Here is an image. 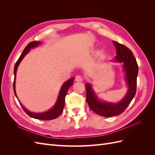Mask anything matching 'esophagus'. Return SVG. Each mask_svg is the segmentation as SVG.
Returning a JSON list of instances; mask_svg holds the SVG:
<instances>
[{
    "label": "esophagus",
    "instance_id": "esophagus-1",
    "mask_svg": "<svg viewBox=\"0 0 155 155\" xmlns=\"http://www.w3.org/2000/svg\"><path fill=\"white\" fill-rule=\"evenodd\" d=\"M75 80L78 82H81L83 81V78L81 76H77L76 77V79H75Z\"/></svg>",
    "mask_w": 155,
    "mask_h": 155
}]
</instances>
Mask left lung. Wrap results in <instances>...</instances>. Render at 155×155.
Returning <instances> with one entry per match:
<instances>
[{"label":"left lung","mask_w":155,"mask_h":155,"mask_svg":"<svg viewBox=\"0 0 155 155\" xmlns=\"http://www.w3.org/2000/svg\"><path fill=\"white\" fill-rule=\"evenodd\" d=\"M116 50V55L111 60L114 63L122 64L124 79L127 91L124 98L117 103H111L100 99L93 88L92 84H85L87 101L91 109L95 113L104 117L121 114L133 100L137 91V79L138 67L133 54L125 46L112 41Z\"/></svg>","instance_id":"obj_1"}]
</instances>
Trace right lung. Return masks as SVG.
I'll return each instance as SVG.
<instances>
[{
  "mask_svg": "<svg viewBox=\"0 0 155 155\" xmlns=\"http://www.w3.org/2000/svg\"><path fill=\"white\" fill-rule=\"evenodd\" d=\"M42 43L40 41H33L30 43L28 45L26 46V47L25 48L24 51H22L21 56L17 60V63L15 64V67H14V82H13V91L14 93H15V95L17 100L21 104V107H22L23 110H25L26 113L30 116L31 118L37 119V120H54L55 119L58 117L62 113L63 110V108L64 106V103H65V96H66L68 88L70 86L73 85L74 78H72L67 81H65L61 87L60 91L59 92V94L58 96V99L56 100L54 105L50 109L46 110L45 112H33L30 110H28L27 109L22 105V104L20 102L17 96L16 90H15V79H16V73L17 70L18 68V65L22 61V60L24 59L25 56L30 52V51L32 48H35L38 47V46L41 44Z\"/></svg>",
  "mask_w": 155,
  "mask_h": 155,
  "instance_id": "right-lung-1",
  "label": "right lung"
}]
</instances>
